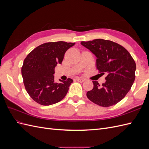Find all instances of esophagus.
Wrapping results in <instances>:
<instances>
[{"label": "esophagus", "instance_id": "esophagus-1", "mask_svg": "<svg viewBox=\"0 0 149 149\" xmlns=\"http://www.w3.org/2000/svg\"><path fill=\"white\" fill-rule=\"evenodd\" d=\"M76 81H78V82H80V83H83V82L84 81V80L81 79V78H77V79H76Z\"/></svg>", "mask_w": 149, "mask_h": 149}]
</instances>
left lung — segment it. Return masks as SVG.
I'll return each instance as SVG.
<instances>
[{
	"label": "left lung",
	"mask_w": 149,
	"mask_h": 149,
	"mask_svg": "<svg viewBox=\"0 0 149 149\" xmlns=\"http://www.w3.org/2000/svg\"><path fill=\"white\" fill-rule=\"evenodd\" d=\"M97 57L96 67L101 74L107 73L101 86L93 81L94 87L86 93L89 100L102 107L116 104L129 91L136 78V62L124 47L111 40L95 39L81 42Z\"/></svg>",
	"instance_id": "1"
}]
</instances>
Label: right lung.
<instances>
[{
    "mask_svg": "<svg viewBox=\"0 0 149 149\" xmlns=\"http://www.w3.org/2000/svg\"><path fill=\"white\" fill-rule=\"evenodd\" d=\"M75 43L48 42L40 45L26 56L22 75L26 92L36 102L43 106L57 103L63 99L73 82L71 78L54 82L55 68L61 64L65 53Z\"/></svg>",
    "mask_w": 149,
    "mask_h": 149,
    "instance_id": "add662e5",
    "label": "right lung"
}]
</instances>
